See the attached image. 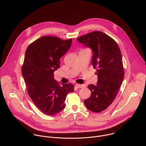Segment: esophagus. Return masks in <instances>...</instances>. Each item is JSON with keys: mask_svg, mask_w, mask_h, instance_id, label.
I'll return each mask as SVG.
<instances>
[{"mask_svg": "<svg viewBox=\"0 0 146 146\" xmlns=\"http://www.w3.org/2000/svg\"><path fill=\"white\" fill-rule=\"evenodd\" d=\"M77 88H83V87H85V86L84 85H81V84H76V86H75Z\"/></svg>", "mask_w": 146, "mask_h": 146, "instance_id": "obj_1", "label": "esophagus"}]
</instances>
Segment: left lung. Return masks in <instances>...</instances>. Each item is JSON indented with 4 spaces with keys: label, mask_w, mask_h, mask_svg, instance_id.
Listing matches in <instances>:
<instances>
[{
    "label": "left lung",
    "mask_w": 146,
    "mask_h": 146,
    "mask_svg": "<svg viewBox=\"0 0 146 146\" xmlns=\"http://www.w3.org/2000/svg\"><path fill=\"white\" fill-rule=\"evenodd\" d=\"M92 50V65L97 68L96 85L90 84L91 96L84 101L90 111L99 113L114 101L124 77L121 51L111 37L100 31H94L77 38Z\"/></svg>",
    "instance_id": "1"
}]
</instances>
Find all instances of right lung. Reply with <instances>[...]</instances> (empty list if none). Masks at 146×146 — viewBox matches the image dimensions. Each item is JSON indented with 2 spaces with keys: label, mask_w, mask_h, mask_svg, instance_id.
Returning <instances> with one entry per match:
<instances>
[{
  "label": "right lung",
  "mask_w": 146,
  "mask_h": 146,
  "mask_svg": "<svg viewBox=\"0 0 146 146\" xmlns=\"http://www.w3.org/2000/svg\"><path fill=\"white\" fill-rule=\"evenodd\" d=\"M72 39L43 36L31 43L25 52L22 74L28 95L44 114L54 115L65 107V100L74 91L71 83L60 84L54 78L60 58L70 48Z\"/></svg>",
  "instance_id": "1"
}]
</instances>
